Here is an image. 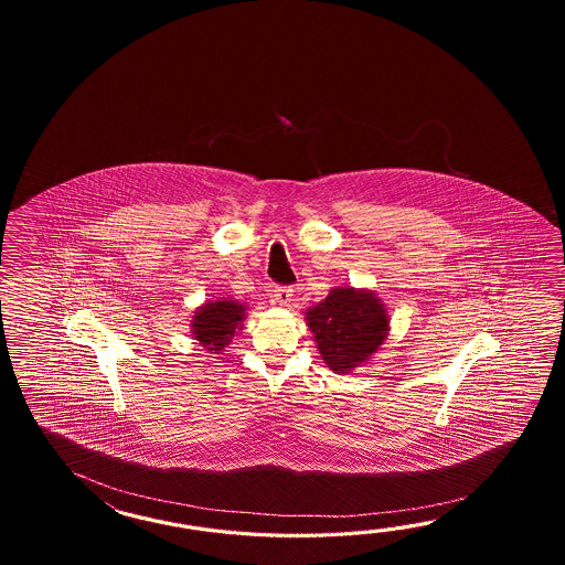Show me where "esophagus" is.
Listing matches in <instances>:
<instances>
[{
  "label": "esophagus",
  "instance_id": "1",
  "mask_svg": "<svg viewBox=\"0 0 565 565\" xmlns=\"http://www.w3.org/2000/svg\"><path fill=\"white\" fill-rule=\"evenodd\" d=\"M273 300L280 305V307H288L290 300H292V288L290 287H277L273 292Z\"/></svg>",
  "mask_w": 565,
  "mask_h": 565
}]
</instances>
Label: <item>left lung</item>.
<instances>
[{"instance_id":"obj_1","label":"left lung","mask_w":565,"mask_h":565,"mask_svg":"<svg viewBox=\"0 0 565 565\" xmlns=\"http://www.w3.org/2000/svg\"><path fill=\"white\" fill-rule=\"evenodd\" d=\"M317 351L331 372L361 367L390 335V315L370 288L335 287L305 312Z\"/></svg>"}]
</instances>
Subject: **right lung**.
<instances>
[{
	"instance_id": "obj_1",
	"label": "right lung",
	"mask_w": 565,
	"mask_h": 565,
	"mask_svg": "<svg viewBox=\"0 0 565 565\" xmlns=\"http://www.w3.org/2000/svg\"><path fill=\"white\" fill-rule=\"evenodd\" d=\"M246 305L232 297L205 300L202 307H198L192 315V337L214 355H224L222 351L228 348L244 329L246 319Z\"/></svg>"
}]
</instances>
